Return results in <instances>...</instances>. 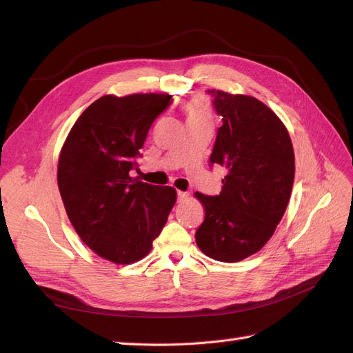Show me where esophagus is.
Masks as SVG:
<instances>
[{
  "mask_svg": "<svg viewBox=\"0 0 353 353\" xmlns=\"http://www.w3.org/2000/svg\"><path fill=\"white\" fill-rule=\"evenodd\" d=\"M187 193L185 191H176V197H178V201H183L184 199H187Z\"/></svg>",
  "mask_w": 353,
  "mask_h": 353,
  "instance_id": "34e87169",
  "label": "esophagus"
}]
</instances>
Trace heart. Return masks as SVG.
I'll use <instances>...</instances> for the list:
<instances>
[{"mask_svg": "<svg viewBox=\"0 0 353 353\" xmlns=\"http://www.w3.org/2000/svg\"><path fill=\"white\" fill-rule=\"evenodd\" d=\"M188 121H209L210 119V112L208 108V103L197 97L193 99L185 108Z\"/></svg>", "mask_w": 353, "mask_h": 353, "instance_id": "heart-1", "label": "heart"}]
</instances>
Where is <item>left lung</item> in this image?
<instances>
[{
  "label": "left lung",
  "instance_id": "left-lung-1",
  "mask_svg": "<svg viewBox=\"0 0 353 353\" xmlns=\"http://www.w3.org/2000/svg\"><path fill=\"white\" fill-rule=\"evenodd\" d=\"M208 94L222 119L210 163L227 175L218 196L196 193L206 212L196 243L212 259L239 262L259 252L280 223L293 188L294 152L285 126L262 101Z\"/></svg>",
  "mask_w": 353,
  "mask_h": 353
}]
</instances>
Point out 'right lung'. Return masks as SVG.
Masks as SVG:
<instances>
[{
  "mask_svg": "<svg viewBox=\"0 0 353 353\" xmlns=\"http://www.w3.org/2000/svg\"><path fill=\"white\" fill-rule=\"evenodd\" d=\"M170 104L168 94L104 95L83 110L61 148L57 183L68 216L82 241L110 262L143 259L175 205L172 187L130 174Z\"/></svg>",
  "mask_w": 353,
  "mask_h": 353,
  "instance_id": "obj_1",
  "label": "right lung"
}]
</instances>
